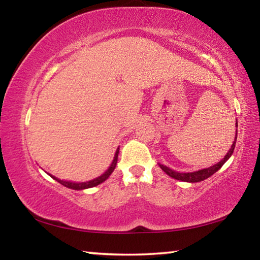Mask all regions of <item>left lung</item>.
Returning a JSON list of instances; mask_svg holds the SVG:
<instances>
[{
    "label": "left lung",
    "instance_id": "8db88e82",
    "mask_svg": "<svg viewBox=\"0 0 260 260\" xmlns=\"http://www.w3.org/2000/svg\"><path fill=\"white\" fill-rule=\"evenodd\" d=\"M236 127H237V122H236ZM236 139H237V129H236V134H235V140L234 142L232 144V148L230 149V151L227 152V155L225 156L222 160H220L217 164L208 167V169H203V170H200V171H196V172H191V173H180V172H175V171L171 170L170 167H167L165 165H161L159 164L160 169L164 171V172L170 175L171 178L173 179H177V180H181V181H186V182H200V181H203V180L210 178L211 175H213L215 172H217L218 170L221 169V166L225 164V162L230 159V157L233 155V152H234V149H235V144H236Z\"/></svg>",
    "mask_w": 260,
    "mask_h": 260
}]
</instances>
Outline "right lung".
<instances>
[{
    "mask_svg": "<svg viewBox=\"0 0 260 260\" xmlns=\"http://www.w3.org/2000/svg\"><path fill=\"white\" fill-rule=\"evenodd\" d=\"M118 153H119V148L117 149L116 151V155H114V158H113V161L112 164L110 165V167L108 169L107 172H104L101 177L96 178L94 180H90V181H87V182H71V181H64V180H59L57 179L55 177H52V175H50V177L56 180L57 182H59L60 184H63V186L68 187L70 189H74V190H82V189H87V188H91V187H95L98 186V184L104 182L105 180H107L110 175H111V173L114 171V169H116V165H117V160H118Z\"/></svg>",
    "mask_w": 260,
    "mask_h": 260,
    "instance_id": "right-lung-1",
    "label": "right lung"
}]
</instances>
